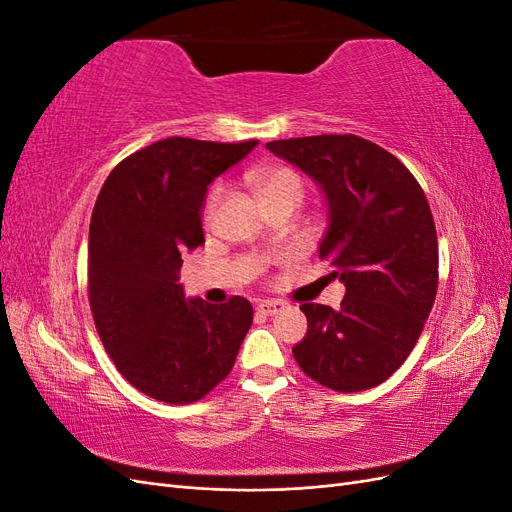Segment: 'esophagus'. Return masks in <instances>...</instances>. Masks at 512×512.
I'll return each mask as SVG.
<instances>
[{"label": "esophagus", "instance_id": "34e87169", "mask_svg": "<svg viewBox=\"0 0 512 512\" xmlns=\"http://www.w3.org/2000/svg\"><path fill=\"white\" fill-rule=\"evenodd\" d=\"M284 307H286V303H282V301H275V299H262V301L258 303V312H260V314H265V316H275V314H280Z\"/></svg>", "mask_w": 512, "mask_h": 512}]
</instances>
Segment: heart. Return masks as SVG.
Wrapping results in <instances>:
<instances>
[{
    "instance_id": "obj_1",
    "label": "heart",
    "mask_w": 512,
    "mask_h": 512,
    "mask_svg": "<svg viewBox=\"0 0 512 512\" xmlns=\"http://www.w3.org/2000/svg\"><path fill=\"white\" fill-rule=\"evenodd\" d=\"M247 179H250L256 194L265 200L267 207L277 205V203H286V200L299 205L305 196V181L297 173V170L290 166L258 168V170H252ZM222 192H224L222 185H218V188H213L209 192V196L205 200V209H203L205 224L213 222L215 209H218L220 200H222Z\"/></svg>"
}]
</instances>
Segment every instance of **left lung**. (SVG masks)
Masks as SVG:
<instances>
[{
	"label": "left lung",
	"instance_id": "8db88e82",
	"mask_svg": "<svg viewBox=\"0 0 512 512\" xmlns=\"http://www.w3.org/2000/svg\"><path fill=\"white\" fill-rule=\"evenodd\" d=\"M312 177L329 226L318 256L346 286L342 307L303 303L307 333L294 359L318 384L356 393L404 365L438 292V237L425 192L393 153L354 134L271 141Z\"/></svg>",
	"mask_w": 512,
	"mask_h": 512
}]
</instances>
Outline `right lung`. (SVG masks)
Returning <instances> with one entry per match:
<instances>
[{
	"label": "right lung",
	"mask_w": 512,
	"mask_h": 512,
	"mask_svg": "<svg viewBox=\"0 0 512 512\" xmlns=\"http://www.w3.org/2000/svg\"><path fill=\"white\" fill-rule=\"evenodd\" d=\"M258 141L170 136L121 160L89 224V305L102 344L134 389L192 404L228 374L254 309L243 297L185 299L181 256L205 243L207 185Z\"/></svg>",
	"instance_id": "1"
}]
</instances>
